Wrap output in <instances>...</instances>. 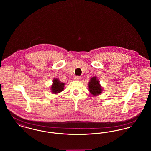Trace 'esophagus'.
<instances>
[{"instance_id": "obj_1", "label": "esophagus", "mask_w": 151, "mask_h": 151, "mask_svg": "<svg viewBox=\"0 0 151 151\" xmlns=\"http://www.w3.org/2000/svg\"><path fill=\"white\" fill-rule=\"evenodd\" d=\"M80 76H76L75 78H74V79H75V80H76V81H78V80H79V79H80Z\"/></svg>"}]
</instances>
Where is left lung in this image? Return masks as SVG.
Here are the masks:
<instances>
[{"label": "left lung", "mask_w": 151, "mask_h": 151, "mask_svg": "<svg viewBox=\"0 0 151 151\" xmlns=\"http://www.w3.org/2000/svg\"><path fill=\"white\" fill-rule=\"evenodd\" d=\"M89 91L93 96L100 95L102 92V88L101 86L100 81L97 77L94 76L92 78L88 83Z\"/></svg>", "instance_id": "8db88e82"}]
</instances>
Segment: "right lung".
<instances>
[{
	"mask_svg": "<svg viewBox=\"0 0 151 151\" xmlns=\"http://www.w3.org/2000/svg\"><path fill=\"white\" fill-rule=\"evenodd\" d=\"M53 83L51 86V92L54 94L59 93L64 89L65 83H62L58 79H54Z\"/></svg>",
	"mask_w": 151,
	"mask_h": 151,
	"instance_id": "obj_1",
	"label": "right lung"
}]
</instances>
